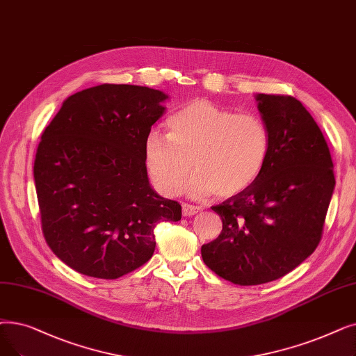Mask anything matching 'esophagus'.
Wrapping results in <instances>:
<instances>
[{"instance_id": "esophagus-1", "label": "esophagus", "mask_w": 356, "mask_h": 356, "mask_svg": "<svg viewBox=\"0 0 356 356\" xmlns=\"http://www.w3.org/2000/svg\"><path fill=\"white\" fill-rule=\"evenodd\" d=\"M181 209H183V215L184 216H192V215H196L197 212L202 211V207H195V205H191V204H183Z\"/></svg>"}]
</instances>
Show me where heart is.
Listing matches in <instances>:
<instances>
[{
  "instance_id": "obj_1",
  "label": "heart",
  "mask_w": 356,
  "mask_h": 356,
  "mask_svg": "<svg viewBox=\"0 0 356 356\" xmlns=\"http://www.w3.org/2000/svg\"><path fill=\"white\" fill-rule=\"evenodd\" d=\"M167 134L151 131L144 141L148 173L160 193L176 195L188 184L195 197L244 192L264 173L272 151L268 123L205 99L181 106L165 122Z\"/></svg>"
}]
</instances>
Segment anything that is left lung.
<instances>
[{
    "label": "left lung",
    "instance_id": "obj_1",
    "mask_svg": "<svg viewBox=\"0 0 356 356\" xmlns=\"http://www.w3.org/2000/svg\"><path fill=\"white\" fill-rule=\"evenodd\" d=\"M256 100L272 136L269 161L253 186L212 207L222 231L200 249L212 272L237 285L280 280L317 249L336 183L327 143L302 103Z\"/></svg>",
    "mask_w": 356,
    "mask_h": 356
}]
</instances>
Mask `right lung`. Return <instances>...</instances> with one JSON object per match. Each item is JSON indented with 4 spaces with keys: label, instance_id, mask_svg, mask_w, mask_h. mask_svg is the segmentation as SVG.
I'll return each instance as SVG.
<instances>
[{
    "label": "right lung",
    "instance_id": "obj_1",
    "mask_svg": "<svg viewBox=\"0 0 356 356\" xmlns=\"http://www.w3.org/2000/svg\"><path fill=\"white\" fill-rule=\"evenodd\" d=\"M160 90L102 84L70 96L42 134L33 176L43 237L71 269L118 280L151 259L154 228L181 207L151 188L144 141Z\"/></svg>",
    "mask_w": 356,
    "mask_h": 356
}]
</instances>
